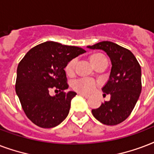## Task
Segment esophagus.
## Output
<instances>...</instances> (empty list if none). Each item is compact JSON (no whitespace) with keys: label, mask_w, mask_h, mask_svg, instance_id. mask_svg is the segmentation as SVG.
<instances>
[{"label":"esophagus","mask_w":154,"mask_h":154,"mask_svg":"<svg viewBox=\"0 0 154 154\" xmlns=\"http://www.w3.org/2000/svg\"><path fill=\"white\" fill-rule=\"evenodd\" d=\"M79 96H83V97H84V98H86V99L89 98V96H88V95H87V94H85V93L79 92Z\"/></svg>","instance_id":"esophagus-1"}]
</instances>
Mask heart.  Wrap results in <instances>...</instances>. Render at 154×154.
<instances>
[{
  "label": "heart",
  "mask_w": 154,
  "mask_h": 154,
  "mask_svg": "<svg viewBox=\"0 0 154 154\" xmlns=\"http://www.w3.org/2000/svg\"><path fill=\"white\" fill-rule=\"evenodd\" d=\"M106 59V58L101 54H94L91 56V61L93 65L97 63L101 60ZM76 65V59L73 58L67 63L65 67V71L67 75H71L75 72ZM97 83L94 79L88 77H81L76 79L71 83V87L74 90L82 93H90L92 91L95 90Z\"/></svg>",
  "instance_id": "b5f03b06"
}]
</instances>
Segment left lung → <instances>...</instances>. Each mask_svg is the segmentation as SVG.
Returning <instances> with one entry per match:
<instances>
[{"mask_svg": "<svg viewBox=\"0 0 154 154\" xmlns=\"http://www.w3.org/2000/svg\"><path fill=\"white\" fill-rule=\"evenodd\" d=\"M105 51L112 62L110 76L102 91L110 100L92 109L94 117L106 125H116L129 116L141 92V69L129 50L112 42L103 41L87 46Z\"/></svg>", "mask_w": 154, "mask_h": 154, "instance_id": "left-lung-1", "label": "left lung"}]
</instances>
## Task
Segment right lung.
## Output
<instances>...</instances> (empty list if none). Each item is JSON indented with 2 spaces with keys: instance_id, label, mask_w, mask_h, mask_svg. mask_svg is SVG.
Returning <instances> with one entry per match:
<instances>
[{
  "instance_id": "add662e5",
  "label": "right lung",
  "mask_w": 154,
  "mask_h": 154,
  "mask_svg": "<svg viewBox=\"0 0 154 154\" xmlns=\"http://www.w3.org/2000/svg\"><path fill=\"white\" fill-rule=\"evenodd\" d=\"M83 49L46 42L26 53L17 69L15 89L26 116L34 125L54 128L68 115L75 91L68 88L66 67L69 61L85 53ZM58 89L60 93L51 97L48 91Z\"/></svg>"
}]
</instances>
